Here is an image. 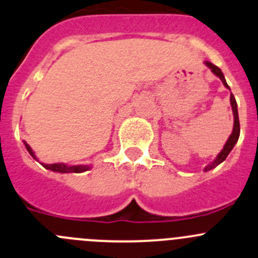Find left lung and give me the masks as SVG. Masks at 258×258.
I'll return each mask as SVG.
<instances>
[{
    "label": "left lung",
    "mask_w": 258,
    "mask_h": 258,
    "mask_svg": "<svg viewBox=\"0 0 258 258\" xmlns=\"http://www.w3.org/2000/svg\"><path fill=\"white\" fill-rule=\"evenodd\" d=\"M206 66L208 67L209 69H211L212 72H213V74H216L217 77H218L219 79L222 81V83L224 84V87L226 88H228L229 91H231V88H229V86L227 84L226 82V78H224L223 73H222L221 69L218 68V67H216L214 64H212L211 61H206ZM231 106H232V111H233V118H234V123H233V131H232L231 136L228 137V140H227L226 145H224L223 150H222L221 152L218 154V156L214 159V161H212L211 164L208 165V166L204 167V171H209V170L214 169V167L218 166L221 162H223L224 160L227 159V156L229 155V152L232 151V149L234 147V145L237 144V141H238V137H239V131H241V128H239V119H238V109H237V102H236V98H234L233 94L231 93Z\"/></svg>",
    "instance_id": "obj_1"
}]
</instances>
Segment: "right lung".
I'll return each instance as SVG.
<instances>
[{
	"label": "right lung",
	"mask_w": 258,
	"mask_h": 258,
	"mask_svg": "<svg viewBox=\"0 0 258 258\" xmlns=\"http://www.w3.org/2000/svg\"><path fill=\"white\" fill-rule=\"evenodd\" d=\"M24 145L25 147H26V150L29 151V154L31 155L32 157H34L35 160H37V157L35 156V152L32 151L31 147L27 145V142L24 141ZM42 166L45 167V169L47 170H51V171H55V172H84L87 171V170L91 169V165H73V166H68L67 164H41Z\"/></svg>",
	"instance_id": "right-lung-1"
}]
</instances>
